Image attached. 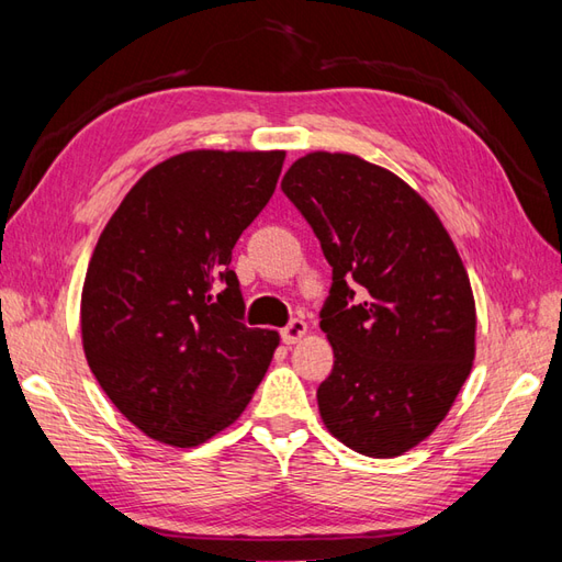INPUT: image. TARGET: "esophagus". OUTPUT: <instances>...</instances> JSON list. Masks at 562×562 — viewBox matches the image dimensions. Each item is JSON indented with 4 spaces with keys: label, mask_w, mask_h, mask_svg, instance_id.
Wrapping results in <instances>:
<instances>
[{
    "label": "esophagus",
    "mask_w": 562,
    "mask_h": 562,
    "mask_svg": "<svg viewBox=\"0 0 562 562\" xmlns=\"http://www.w3.org/2000/svg\"><path fill=\"white\" fill-rule=\"evenodd\" d=\"M280 336H282V340L288 342V345L300 342L306 336V324H304L302 318H292L290 324L280 330Z\"/></svg>",
    "instance_id": "obj_1"
}]
</instances>
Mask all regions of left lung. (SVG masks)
I'll use <instances>...</instances> for the list:
<instances>
[{"instance_id": "obj_1", "label": "left lung", "mask_w": 562, "mask_h": 562, "mask_svg": "<svg viewBox=\"0 0 562 562\" xmlns=\"http://www.w3.org/2000/svg\"><path fill=\"white\" fill-rule=\"evenodd\" d=\"M333 268L318 411L345 447L401 457L445 420L475 355V302L435 210L396 173L314 151L282 178Z\"/></svg>"}]
</instances>
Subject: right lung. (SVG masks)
<instances>
[{"mask_svg": "<svg viewBox=\"0 0 562 562\" xmlns=\"http://www.w3.org/2000/svg\"><path fill=\"white\" fill-rule=\"evenodd\" d=\"M284 151H186L105 224L83 280L81 340L105 396L147 437L198 447L244 413L274 330L244 324L232 250L268 205Z\"/></svg>", "mask_w": 562, "mask_h": 562, "instance_id": "add662e5", "label": "right lung"}]
</instances>
